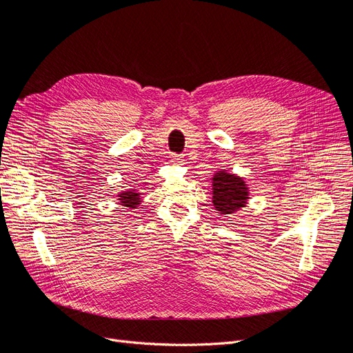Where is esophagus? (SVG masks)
<instances>
[{"mask_svg": "<svg viewBox=\"0 0 353 353\" xmlns=\"http://www.w3.org/2000/svg\"><path fill=\"white\" fill-rule=\"evenodd\" d=\"M170 162H172L174 165H184V157L181 154H172V157H170Z\"/></svg>", "mask_w": 353, "mask_h": 353, "instance_id": "1", "label": "esophagus"}]
</instances>
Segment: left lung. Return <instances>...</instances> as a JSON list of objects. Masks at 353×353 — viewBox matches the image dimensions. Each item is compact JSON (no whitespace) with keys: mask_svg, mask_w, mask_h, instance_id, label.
Masks as SVG:
<instances>
[{"mask_svg":"<svg viewBox=\"0 0 353 353\" xmlns=\"http://www.w3.org/2000/svg\"><path fill=\"white\" fill-rule=\"evenodd\" d=\"M250 191L245 181L221 169L212 178V203L213 208L221 215H232L248 205Z\"/></svg>","mask_w":353,"mask_h":353,"instance_id":"left-lung-1","label":"left lung"}]
</instances>
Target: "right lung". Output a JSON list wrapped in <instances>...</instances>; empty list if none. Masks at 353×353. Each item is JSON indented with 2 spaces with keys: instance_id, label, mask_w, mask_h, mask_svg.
Returning a JSON list of instances; mask_svg holds the SVG:
<instances>
[{
  "instance_id": "right-lung-1",
  "label": "right lung",
  "mask_w": 353,
  "mask_h": 353,
  "mask_svg": "<svg viewBox=\"0 0 353 353\" xmlns=\"http://www.w3.org/2000/svg\"><path fill=\"white\" fill-rule=\"evenodd\" d=\"M116 196L117 200H119V205L125 209H137L143 201L140 190L137 188H126L125 191H119Z\"/></svg>"
}]
</instances>
